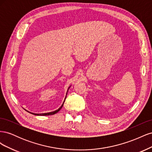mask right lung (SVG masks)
I'll return each mask as SVG.
<instances>
[{
	"mask_svg": "<svg viewBox=\"0 0 152 152\" xmlns=\"http://www.w3.org/2000/svg\"><path fill=\"white\" fill-rule=\"evenodd\" d=\"M69 88H70V87H69ZM66 99V98H65ZM65 101H64V102H65ZM64 102H63V104L61 105V107L59 108L58 110H55L54 112H49V113H40V114H39V113H32V114H34V115H40V116H43V115H54V114H55V113H58L59 110H61V108L63 107V104H64Z\"/></svg>",
	"mask_w": 152,
	"mask_h": 152,
	"instance_id": "1",
	"label": "right lung"
}]
</instances>
